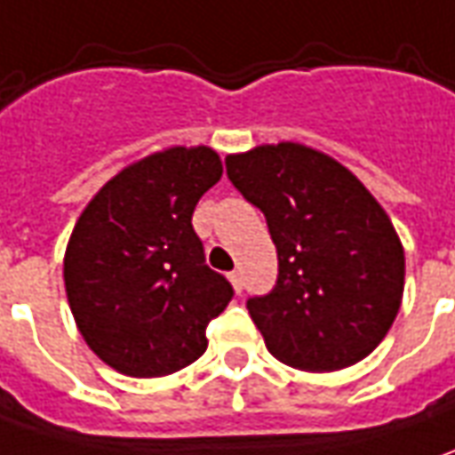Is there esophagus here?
Wrapping results in <instances>:
<instances>
[{"label":"esophagus","instance_id":"34e87169","mask_svg":"<svg viewBox=\"0 0 455 455\" xmlns=\"http://www.w3.org/2000/svg\"><path fill=\"white\" fill-rule=\"evenodd\" d=\"M228 281H231L234 291L241 293V289H243V276H241V271H231V274H228Z\"/></svg>","mask_w":455,"mask_h":455}]
</instances>
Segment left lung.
<instances>
[{"label":"left lung","instance_id":"obj_1","mask_svg":"<svg viewBox=\"0 0 455 455\" xmlns=\"http://www.w3.org/2000/svg\"><path fill=\"white\" fill-rule=\"evenodd\" d=\"M227 174L264 212L279 253L274 291L246 304L268 351L311 373L369 356L394 326L406 276L386 209L344 164L299 141L228 154Z\"/></svg>","mask_w":455,"mask_h":455}]
</instances>
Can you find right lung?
I'll list each match as a JSON object with an SVG mask.
<instances>
[{"label":"right lung","mask_w":455,"mask_h":455,"mask_svg":"<svg viewBox=\"0 0 455 455\" xmlns=\"http://www.w3.org/2000/svg\"><path fill=\"white\" fill-rule=\"evenodd\" d=\"M224 174L212 147H166L114 174L74 224L67 301L86 346L134 379H159L206 351V323L231 283L204 264L191 214Z\"/></svg>","instance_id":"add662e5"}]
</instances>
